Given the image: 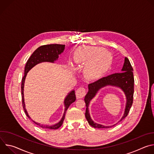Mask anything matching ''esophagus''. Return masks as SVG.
Wrapping results in <instances>:
<instances>
[{
	"label": "esophagus",
	"instance_id": "esophagus-1",
	"mask_svg": "<svg viewBox=\"0 0 154 154\" xmlns=\"http://www.w3.org/2000/svg\"><path fill=\"white\" fill-rule=\"evenodd\" d=\"M75 95L77 99H81L86 95V90L83 87H80L77 90Z\"/></svg>",
	"mask_w": 154,
	"mask_h": 154
}]
</instances>
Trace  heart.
Masks as SVG:
<instances>
[{"label":"heart","mask_w":154,"mask_h":154,"mask_svg":"<svg viewBox=\"0 0 154 154\" xmlns=\"http://www.w3.org/2000/svg\"><path fill=\"white\" fill-rule=\"evenodd\" d=\"M97 51L94 48L81 47L75 51L73 56V61L77 66L80 67L86 65L83 69V73L87 79L90 80L96 78L100 74L105 63L103 60L99 63H89L96 55Z\"/></svg>","instance_id":"1"}]
</instances>
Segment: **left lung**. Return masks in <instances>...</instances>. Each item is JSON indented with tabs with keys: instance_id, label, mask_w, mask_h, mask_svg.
<instances>
[{
	"instance_id": "8db88e82",
	"label": "left lung",
	"mask_w": 154,
	"mask_h": 154,
	"mask_svg": "<svg viewBox=\"0 0 154 154\" xmlns=\"http://www.w3.org/2000/svg\"><path fill=\"white\" fill-rule=\"evenodd\" d=\"M133 68L127 57L124 58L123 67L121 69V72L115 73L103 77L99 80L88 85V91L85 96V102L86 104L85 117L89 124L94 128H107L114 126L113 125H103L94 122L91 119L89 105L91 100L96 96L97 93L104 87L107 86H115L121 89L124 93L126 98L125 107L124 115L119 122L124 119L128 115L130 109L133 103V97L134 93V77L133 74Z\"/></svg>"
}]
</instances>
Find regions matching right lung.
Wrapping results in <instances>:
<instances>
[{
  "instance_id": "add662e5",
  "label": "right lung",
  "mask_w": 154,
  "mask_h": 154,
  "mask_svg": "<svg viewBox=\"0 0 154 154\" xmlns=\"http://www.w3.org/2000/svg\"><path fill=\"white\" fill-rule=\"evenodd\" d=\"M65 45H44L39 47L36 50L34 51V52L32 54L25 66V71H24V76L22 80V85H21V93H22V98H23V108L25 111V113L27 117L29 119H31L32 121L37 124L38 125L40 126L42 128H49V129H58L59 127L61 126L63 124V121L64 119L65 115L66 113L68 108H69V105L72 103L74 102L75 101L76 97L75 94V91L73 90L71 92L68 93V94L65 97L64 100V111L61 118V120L57 124L52 125H43L40 123L36 122L30 117L29 115L27 109L26 108V105L24 102V83L25 80L27 76L28 72L33 68L35 66L36 64L42 63V62H51V63H55L58 59L59 55L63 52L64 50Z\"/></svg>"
}]
</instances>
